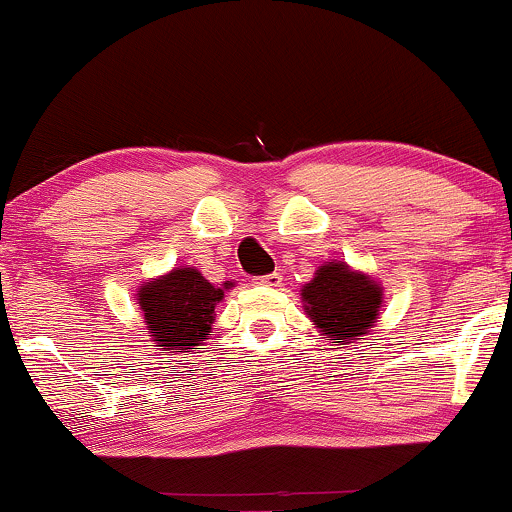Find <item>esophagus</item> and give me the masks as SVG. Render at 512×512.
<instances>
[{
  "label": "esophagus",
  "mask_w": 512,
  "mask_h": 512,
  "mask_svg": "<svg viewBox=\"0 0 512 512\" xmlns=\"http://www.w3.org/2000/svg\"><path fill=\"white\" fill-rule=\"evenodd\" d=\"M257 286H279L281 284V276L279 274H264V276H257L255 279Z\"/></svg>",
  "instance_id": "esophagus-1"
}]
</instances>
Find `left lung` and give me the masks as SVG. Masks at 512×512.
Segmentation results:
<instances>
[{
    "instance_id": "left-lung-1",
    "label": "left lung",
    "mask_w": 512,
    "mask_h": 512,
    "mask_svg": "<svg viewBox=\"0 0 512 512\" xmlns=\"http://www.w3.org/2000/svg\"><path fill=\"white\" fill-rule=\"evenodd\" d=\"M301 296L310 320L322 334L351 344V339L373 327L383 291L370 276L351 272L342 262H330L317 269Z\"/></svg>"
}]
</instances>
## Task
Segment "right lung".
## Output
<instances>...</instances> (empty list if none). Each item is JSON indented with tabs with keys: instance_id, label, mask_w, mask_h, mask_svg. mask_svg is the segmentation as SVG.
I'll return each mask as SVG.
<instances>
[{
	"instance_id": "right-lung-1",
	"label": "right lung",
	"mask_w": 512,
	"mask_h": 512,
	"mask_svg": "<svg viewBox=\"0 0 512 512\" xmlns=\"http://www.w3.org/2000/svg\"><path fill=\"white\" fill-rule=\"evenodd\" d=\"M228 289L231 284H223ZM223 289L211 286L197 269H173L139 291V305L151 337L163 349H190L207 339L214 322V308Z\"/></svg>"
}]
</instances>
